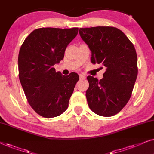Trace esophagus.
<instances>
[{"mask_svg":"<svg viewBox=\"0 0 154 154\" xmlns=\"http://www.w3.org/2000/svg\"><path fill=\"white\" fill-rule=\"evenodd\" d=\"M79 78H80V79H85L86 78L85 75H82V74H79Z\"/></svg>","mask_w":154,"mask_h":154,"instance_id":"1","label":"esophagus"}]
</instances>
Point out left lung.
I'll return each mask as SVG.
<instances>
[{"label":"left lung","instance_id":"8db88e82","mask_svg":"<svg viewBox=\"0 0 154 154\" xmlns=\"http://www.w3.org/2000/svg\"><path fill=\"white\" fill-rule=\"evenodd\" d=\"M79 33L91 51V63L106 68L99 81L87 77L88 105L98 116H114L128 103L137 79V56L134 45L121 30L113 26L80 28Z\"/></svg>","mask_w":154,"mask_h":154}]
</instances>
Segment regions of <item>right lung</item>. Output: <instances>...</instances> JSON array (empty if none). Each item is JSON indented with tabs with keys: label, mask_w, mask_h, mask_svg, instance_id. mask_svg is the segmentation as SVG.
<instances>
[{
	"label": "right lung",
	"mask_w": 154,
	"mask_h": 154,
	"mask_svg": "<svg viewBox=\"0 0 154 154\" xmlns=\"http://www.w3.org/2000/svg\"><path fill=\"white\" fill-rule=\"evenodd\" d=\"M78 28H39L24 41L18 56L19 78L27 101L44 118L60 116L68 108L79 75H63L53 65L64 58Z\"/></svg>",
	"instance_id": "1"
}]
</instances>
